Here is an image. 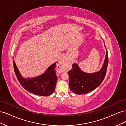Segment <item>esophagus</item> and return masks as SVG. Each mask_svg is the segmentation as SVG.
I'll use <instances>...</instances> for the list:
<instances>
[{
    "label": "esophagus",
    "instance_id": "1",
    "mask_svg": "<svg viewBox=\"0 0 126 126\" xmlns=\"http://www.w3.org/2000/svg\"><path fill=\"white\" fill-rule=\"evenodd\" d=\"M58 66H59V70L61 72H63L67 71L69 65L66 59L64 58H62L58 63Z\"/></svg>",
    "mask_w": 126,
    "mask_h": 126
}]
</instances>
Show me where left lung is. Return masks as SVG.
<instances>
[{"label": "left lung", "mask_w": 126, "mask_h": 126, "mask_svg": "<svg viewBox=\"0 0 126 126\" xmlns=\"http://www.w3.org/2000/svg\"><path fill=\"white\" fill-rule=\"evenodd\" d=\"M105 47H106L105 44ZM108 64V55L106 50L104 64L98 71L88 73L82 71L78 64H72V69L68 72L69 75V85L74 93L77 94H88L99 86L105 77Z\"/></svg>", "instance_id": "left-lung-1"}]
</instances>
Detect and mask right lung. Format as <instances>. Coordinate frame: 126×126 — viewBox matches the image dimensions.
I'll list each match as a JSON object with an SVG mask.
<instances>
[{
    "label": "right lung",
    "instance_id": "right-lung-1",
    "mask_svg": "<svg viewBox=\"0 0 126 126\" xmlns=\"http://www.w3.org/2000/svg\"><path fill=\"white\" fill-rule=\"evenodd\" d=\"M57 62L48 67L43 74L32 78H24L18 70L15 61L14 68L18 80L24 88L37 96H49L55 89L57 77L56 75Z\"/></svg>",
    "mask_w": 126,
    "mask_h": 126
}]
</instances>
